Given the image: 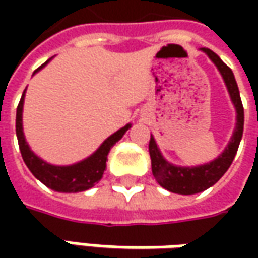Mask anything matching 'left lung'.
I'll return each instance as SVG.
<instances>
[{"instance_id": "1", "label": "left lung", "mask_w": 258, "mask_h": 258, "mask_svg": "<svg viewBox=\"0 0 258 258\" xmlns=\"http://www.w3.org/2000/svg\"><path fill=\"white\" fill-rule=\"evenodd\" d=\"M201 50L211 58V61L217 66V69L220 70V73L223 76L224 83L227 86L230 97H231L234 106H235L237 123H235V129H234V134L231 136V141L228 142L223 154L210 164L191 166V168L169 164L162 156L158 145L155 142L154 136L151 135L149 155H151L152 173H154L155 179L158 181L161 186H164L165 189H168L173 194H182V195L203 192L205 189H208L210 186H213L215 182H218L220 178L230 168V165L233 164L234 156L238 151V145H240V141L243 138L244 109L243 103H241V97H240V92H238V86H237L233 72L210 48L204 47Z\"/></svg>"}]
</instances>
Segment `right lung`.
Instances as JSON below:
<instances>
[{
    "label": "right lung",
    "mask_w": 258,
    "mask_h": 258,
    "mask_svg": "<svg viewBox=\"0 0 258 258\" xmlns=\"http://www.w3.org/2000/svg\"><path fill=\"white\" fill-rule=\"evenodd\" d=\"M47 63L40 66L35 72L43 69ZM24 93H23L21 100L17 106L15 132H17V139H18L21 156L24 159L27 168L31 171V173L38 181H41L45 186L51 188L53 191H57V192H82V191H86V189L94 186V183L99 182L103 176L104 169H106V161H107V155L110 152V148L126 134V131L131 127V124H126L124 127L114 132L112 136H109L93 155H90L89 158H86L82 162L69 165V166H57V165L47 164L45 161L40 159L30 149L28 144L25 142L24 134H23Z\"/></svg>",
    "instance_id": "1"
}]
</instances>
